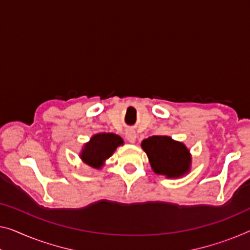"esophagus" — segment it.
Returning <instances> with one entry per match:
<instances>
[{"mask_svg":"<svg viewBox=\"0 0 250 250\" xmlns=\"http://www.w3.org/2000/svg\"><path fill=\"white\" fill-rule=\"evenodd\" d=\"M125 138H126V140L129 141V143L133 144L136 141V138H137L136 132L133 131V130H131V129H128L125 131Z\"/></svg>","mask_w":250,"mask_h":250,"instance_id":"34e87169","label":"esophagus"}]
</instances>
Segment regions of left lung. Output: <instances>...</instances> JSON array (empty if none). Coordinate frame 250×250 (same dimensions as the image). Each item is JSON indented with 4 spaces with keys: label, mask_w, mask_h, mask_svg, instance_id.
I'll return each mask as SVG.
<instances>
[{
    "label": "left lung",
    "mask_w": 250,
    "mask_h": 250,
    "mask_svg": "<svg viewBox=\"0 0 250 250\" xmlns=\"http://www.w3.org/2000/svg\"><path fill=\"white\" fill-rule=\"evenodd\" d=\"M156 174L177 178L189 172L191 154L184 144L168 136H152L141 143Z\"/></svg>",
    "instance_id": "left-lung-1"
}]
</instances>
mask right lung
Wrapping results in <instances>:
<instances>
[{
  "label": "right lung",
  "instance_id": "add662e5",
  "mask_svg": "<svg viewBox=\"0 0 250 250\" xmlns=\"http://www.w3.org/2000/svg\"><path fill=\"white\" fill-rule=\"evenodd\" d=\"M121 145H124V140L120 136L105 132L98 133L84 145L80 157L88 166L100 168Z\"/></svg>",
  "mask_w": 250,
  "mask_h": 250
}]
</instances>
